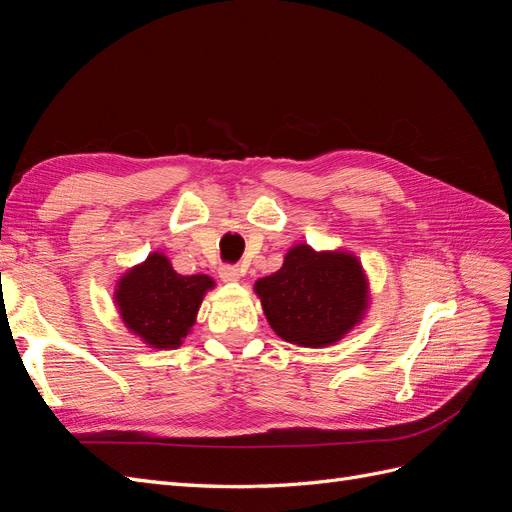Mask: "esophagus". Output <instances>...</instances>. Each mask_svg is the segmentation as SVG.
<instances>
[{
    "label": "esophagus",
    "instance_id": "obj_1",
    "mask_svg": "<svg viewBox=\"0 0 512 512\" xmlns=\"http://www.w3.org/2000/svg\"><path fill=\"white\" fill-rule=\"evenodd\" d=\"M218 273H220V277H222V282H228V284L241 280V269H237V267L224 265V267H220Z\"/></svg>",
    "mask_w": 512,
    "mask_h": 512
}]
</instances>
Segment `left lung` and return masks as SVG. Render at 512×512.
<instances>
[{"label":"left lung","instance_id":"left-lung-1","mask_svg":"<svg viewBox=\"0 0 512 512\" xmlns=\"http://www.w3.org/2000/svg\"><path fill=\"white\" fill-rule=\"evenodd\" d=\"M271 329L301 348L335 346L365 320L371 305L369 277L346 250H314L297 243L284 265L254 284Z\"/></svg>","mask_w":512,"mask_h":512}]
</instances>
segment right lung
<instances>
[{
    "label": "right lung",
    "instance_id": "1",
    "mask_svg": "<svg viewBox=\"0 0 512 512\" xmlns=\"http://www.w3.org/2000/svg\"><path fill=\"white\" fill-rule=\"evenodd\" d=\"M213 288V277L181 275L164 252H151L119 275L113 303L123 327L147 348L175 350L192 333L205 294Z\"/></svg>",
    "mask_w": 512,
    "mask_h": 512
}]
</instances>
